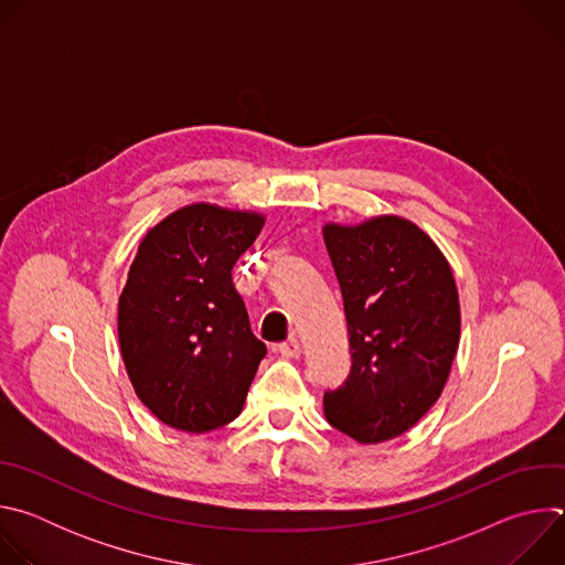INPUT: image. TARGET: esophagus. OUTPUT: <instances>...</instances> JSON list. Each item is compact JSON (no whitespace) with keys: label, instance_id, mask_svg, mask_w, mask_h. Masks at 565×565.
<instances>
[{"label":"esophagus","instance_id":"34e87169","mask_svg":"<svg viewBox=\"0 0 565 565\" xmlns=\"http://www.w3.org/2000/svg\"><path fill=\"white\" fill-rule=\"evenodd\" d=\"M279 353L284 355V358H299V353H301V344H299V340L292 335V338H288L286 342H281L279 344Z\"/></svg>","mask_w":565,"mask_h":565}]
</instances>
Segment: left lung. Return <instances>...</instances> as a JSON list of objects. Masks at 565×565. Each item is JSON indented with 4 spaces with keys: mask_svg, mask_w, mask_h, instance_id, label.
<instances>
[{
    "mask_svg": "<svg viewBox=\"0 0 565 565\" xmlns=\"http://www.w3.org/2000/svg\"><path fill=\"white\" fill-rule=\"evenodd\" d=\"M351 344L347 382L324 393V416L375 445L409 431L440 397L460 342L454 273L416 223L384 214L324 225Z\"/></svg>",
    "mask_w": 565,
    "mask_h": 565,
    "instance_id": "obj_1",
    "label": "left lung"
}]
</instances>
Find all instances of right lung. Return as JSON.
Wrapping results in <instances>:
<instances>
[{"label":"right lung","instance_id":"1","mask_svg":"<svg viewBox=\"0 0 565 565\" xmlns=\"http://www.w3.org/2000/svg\"><path fill=\"white\" fill-rule=\"evenodd\" d=\"M264 214L185 205L142 236L118 299V342L142 405L188 434L232 423L266 344L250 331L232 266Z\"/></svg>","mask_w":565,"mask_h":565}]
</instances>
